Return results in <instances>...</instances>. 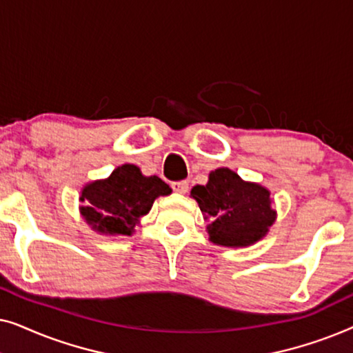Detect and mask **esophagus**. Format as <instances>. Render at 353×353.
I'll return each mask as SVG.
<instances>
[{
	"label": "esophagus",
	"instance_id": "obj_1",
	"mask_svg": "<svg viewBox=\"0 0 353 353\" xmlns=\"http://www.w3.org/2000/svg\"><path fill=\"white\" fill-rule=\"evenodd\" d=\"M172 190L178 192V194H185V192H188V183L186 181H173Z\"/></svg>",
	"mask_w": 353,
	"mask_h": 353
}]
</instances>
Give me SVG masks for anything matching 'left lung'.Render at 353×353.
<instances>
[{"label": "left lung", "instance_id": "left-lung-1", "mask_svg": "<svg viewBox=\"0 0 353 353\" xmlns=\"http://www.w3.org/2000/svg\"><path fill=\"white\" fill-rule=\"evenodd\" d=\"M272 192L255 181H245L228 167L209 173L205 185H196L191 197L199 204L209 241L223 248H249L268 234L276 221Z\"/></svg>", "mask_w": 353, "mask_h": 353}]
</instances>
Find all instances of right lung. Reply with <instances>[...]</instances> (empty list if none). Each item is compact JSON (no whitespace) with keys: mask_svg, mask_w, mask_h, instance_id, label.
Wrapping results in <instances>:
<instances>
[{"mask_svg":"<svg viewBox=\"0 0 353 353\" xmlns=\"http://www.w3.org/2000/svg\"><path fill=\"white\" fill-rule=\"evenodd\" d=\"M170 192L172 188L159 176H144L139 167L123 163L108 178L88 181L81 188L80 215L96 233L132 236L154 201Z\"/></svg>","mask_w":353,"mask_h":353,"instance_id":"right-lung-1","label":"right lung"}]
</instances>
